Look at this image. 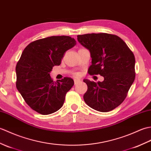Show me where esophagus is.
<instances>
[{"instance_id": "esophagus-1", "label": "esophagus", "mask_w": 151, "mask_h": 151, "mask_svg": "<svg viewBox=\"0 0 151 151\" xmlns=\"http://www.w3.org/2000/svg\"><path fill=\"white\" fill-rule=\"evenodd\" d=\"M80 81V80L79 79H74V83H75V85H76L77 83H78V82H79Z\"/></svg>"}]
</instances>
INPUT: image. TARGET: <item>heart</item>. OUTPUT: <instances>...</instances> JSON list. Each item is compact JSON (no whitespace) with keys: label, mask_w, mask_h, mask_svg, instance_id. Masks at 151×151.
I'll return each instance as SVG.
<instances>
[{"label":"heart","mask_w":151,"mask_h":151,"mask_svg":"<svg viewBox=\"0 0 151 151\" xmlns=\"http://www.w3.org/2000/svg\"><path fill=\"white\" fill-rule=\"evenodd\" d=\"M76 75H77V74H76Z\"/></svg>","instance_id":"b5f03b06"}]
</instances>
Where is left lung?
Listing matches in <instances>:
<instances>
[{
    "instance_id": "obj_1",
    "label": "left lung",
    "mask_w": 151,
    "mask_h": 151,
    "mask_svg": "<svg viewBox=\"0 0 151 151\" xmlns=\"http://www.w3.org/2000/svg\"><path fill=\"white\" fill-rule=\"evenodd\" d=\"M78 41L90 52L89 74L104 78L98 83L83 80L88 86L85 101L99 112L112 110L125 100L134 81V55L123 39L110 33L79 35Z\"/></svg>"
}]
</instances>
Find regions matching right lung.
<instances>
[{"label": "right lung", "mask_w": 151, "mask_h": 151, "mask_svg": "<svg viewBox=\"0 0 151 151\" xmlns=\"http://www.w3.org/2000/svg\"><path fill=\"white\" fill-rule=\"evenodd\" d=\"M76 45L70 36H52L33 41L23 50L17 63L16 87L28 106L42 115L61 108L74 82L64 78L56 82L50 76L65 53Z\"/></svg>", "instance_id": "1"}]
</instances>
